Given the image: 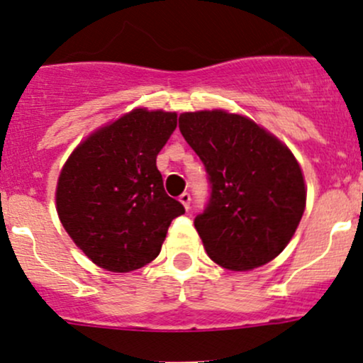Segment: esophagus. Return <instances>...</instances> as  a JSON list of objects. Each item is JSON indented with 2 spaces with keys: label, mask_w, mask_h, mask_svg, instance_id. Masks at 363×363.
<instances>
[{
  "label": "esophagus",
  "mask_w": 363,
  "mask_h": 363,
  "mask_svg": "<svg viewBox=\"0 0 363 363\" xmlns=\"http://www.w3.org/2000/svg\"><path fill=\"white\" fill-rule=\"evenodd\" d=\"M179 201H181L182 205H184L186 211H189V205H191V194H189L188 191H184L179 196Z\"/></svg>",
  "instance_id": "esophagus-1"
}]
</instances>
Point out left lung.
<instances>
[{
  "label": "left lung",
  "instance_id": "1",
  "mask_svg": "<svg viewBox=\"0 0 363 363\" xmlns=\"http://www.w3.org/2000/svg\"><path fill=\"white\" fill-rule=\"evenodd\" d=\"M179 130L211 184L194 228L212 261L245 272L277 257L306 205L303 172L289 147L249 118L219 109L181 114Z\"/></svg>",
  "mask_w": 363,
  "mask_h": 363
}]
</instances>
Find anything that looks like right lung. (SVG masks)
Masks as SVG:
<instances>
[{
	"label": "right lung",
	"instance_id": "obj_1",
	"mask_svg": "<svg viewBox=\"0 0 363 363\" xmlns=\"http://www.w3.org/2000/svg\"><path fill=\"white\" fill-rule=\"evenodd\" d=\"M175 127V113L133 109L91 133L60 172V223L86 257L108 272L127 273L151 262L172 219L184 213L156 169Z\"/></svg>",
	"mask_w": 363,
	"mask_h": 363
}]
</instances>
